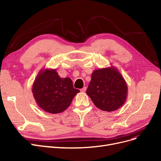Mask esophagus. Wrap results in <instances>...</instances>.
<instances>
[{
    "mask_svg": "<svg viewBox=\"0 0 161 161\" xmlns=\"http://www.w3.org/2000/svg\"><path fill=\"white\" fill-rule=\"evenodd\" d=\"M86 89H87V87H84L82 89H81L80 91H81V92H85L86 91Z\"/></svg>",
    "mask_w": 161,
    "mask_h": 161,
    "instance_id": "obj_1",
    "label": "esophagus"
}]
</instances>
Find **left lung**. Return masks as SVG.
<instances>
[{
	"mask_svg": "<svg viewBox=\"0 0 161 161\" xmlns=\"http://www.w3.org/2000/svg\"><path fill=\"white\" fill-rule=\"evenodd\" d=\"M127 91V85L120 72L110 66L92 72L86 92L98 108L109 112L124 104Z\"/></svg>",
	"mask_w": 161,
	"mask_h": 161,
	"instance_id": "obj_1",
	"label": "left lung"
}]
</instances>
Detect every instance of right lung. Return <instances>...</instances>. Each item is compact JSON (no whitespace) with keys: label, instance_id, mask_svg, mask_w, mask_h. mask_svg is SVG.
<instances>
[{"label":"right lung","instance_id":"right-lung-1","mask_svg":"<svg viewBox=\"0 0 161 161\" xmlns=\"http://www.w3.org/2000/svg\"><path fill=\"white\" fill-rule=\"evenodd\" d=\"M32 92L41 109L50 114H58L69 107L80 91L74 88L70 78H61L55 69H47L38 72Z\"/></svg>","mask_w":161,"mask_h":161}]
</instances>
